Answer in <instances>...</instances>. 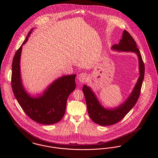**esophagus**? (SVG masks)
Returning <instances> with one entry per match:
<instances>
[{"mask_svg": "<svg viewBox=\"0 0 158 158\" xmlns=\"http://www.w3.org/2000/svg\"><path fill=\"white\" fill-rule=\"evenodd\" d=\"M86 78H87L86 75L85 73H80V74L78 75V76H77L78 80H79V81L81 82H84L86 81Z\"/></svg>", "mask_w": 158, "mask_h": 158, "instance_id": "obj_1", "label": "esophagus"}]
</instances>
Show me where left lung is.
Masks as SVG:
<instances>
[{"instance_id":"8db88e82","label":"left lung","mask_w":158,"mask_h":158,"mask_svg":"<svg viewBox=\"0 0 158 158\" xmlns=\"http://www.w3.org/2000/svg\"><path fill=\"white\" fill-rule=\"evenodd\" d=\"M111 49L119 52L135 53L139 60L140 76L127 99L121 105L113 108L104 107L90 87L86 85L83 86V92L86 100L88 114L94 123L102 126L116 124L121 120L133 108L139 97L144 75V65L141 54L135 40L127 31L124 30L120 42L118 44L113 45Z\"/></svg>"}]
</instances>
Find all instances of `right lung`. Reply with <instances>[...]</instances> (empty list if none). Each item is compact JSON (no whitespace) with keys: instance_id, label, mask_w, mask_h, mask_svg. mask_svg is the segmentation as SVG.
<instances>
[{"instance_id":"right-lung-1","label":"right lung","mask_w":158,"mask_h":158,"mask_svg":"<svg viewBox=\"0 0 158 158\" xmlns=\"http://www.w3.org/2000/svg\"><path fill=\"white\" fill-rule=\"evenodd\" d=\"M28 32L23 44L15 54L12 65L11 84L13 92L23 111L32 120L50 125L58 123L63 117L69 95L75 89L76 75L62 76L53 81L42 94L31 96L24 88L21 75L20 59L23 45L30 37Z\"/></svg>"}]
</instances>
